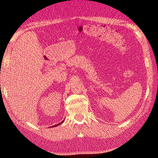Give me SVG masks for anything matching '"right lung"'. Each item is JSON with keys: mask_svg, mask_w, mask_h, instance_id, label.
Masks as SVG:
<instances>
[{"mask_svg": "<svg viewBox=\"0 0 158 158\" xmlns=\"http://www.w3.org/2000/svg\"><path fill=\"white\" fill-rule=\"evenodd\" d=\"M63 122H64V121H63L61 123H59V124H57V125H54V126H52V127H57V126H59V125H60V124L63 123Z\"/></svg>", "mask_w": 158, "mask_h": 158, "instance_id": "1", "label": "right lung"}]
</instances>
